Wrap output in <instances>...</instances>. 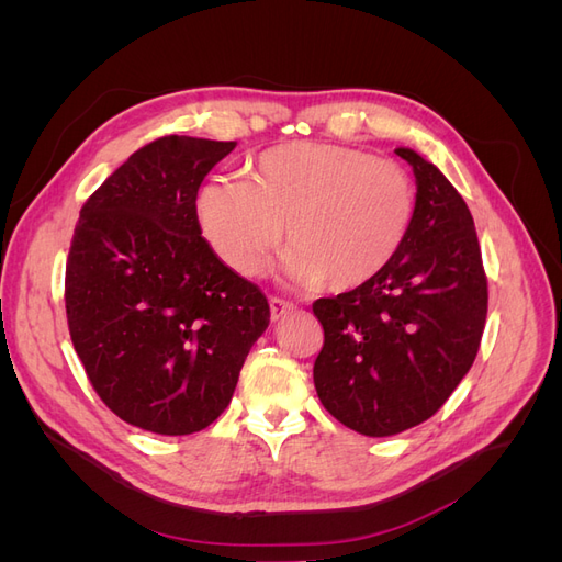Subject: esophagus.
<instances>
[{
    "label": "esophagus",
    "mask_w": 562,
    "mask_h": 562,
    "mask_svg": "<svg viewBox=\"0 0 562 562\" xmlns=\"http://www.w3.org/2000/svg\"><path fill=\"white\" fill-rule=\"evenodd\" d=\"M295 310V304L293 302H285V300H281V297H271L269 300V314H271V321H279V318H283V316H288Z\"/></svg>",
    "instance_id": "34e87169"
}]
</instances>
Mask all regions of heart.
Listing matches in <instances>:
<instances>
[{
	"mask_svg": "<svg viewBox=\"0 0 562 562\" xmlns=\"http://www.w3.org/2000/svg\"><path fill=\"white\" fill-rule=\"evenodd\" d=\"M415 190L405 168L363 149L295 140L265 149L248 180L215 176L199 190L203 236L227 267L255 274L285 236L281 274L349 291L375 279L405 241Z\"/></svg>",
	"mask_w": 562,
	"mask_h": 562,
	"instance_id": "1",
	"label": "heart"
}]
</instances>
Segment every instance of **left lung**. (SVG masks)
Instances as JSON below:
<instances>
[{
    "label": "left lung",
    "instance_id": "obj_1",
    "mask_svg": "<svg viewBox=\"0 0 562 562\" xmlns=\"http://www.w3.org/2000/svg\"><path fill=\"white\" fill-rule=\"evenodd\" d=\"M415 211L398 252L375 279L314 302L323 349L314 386L323 407L363 436L429 419L473 366L487 314L473 217L438 166L411 147Z\"/></svg>",
    "mask_w": 562,
    "mask_h": 562
}]
</instances>
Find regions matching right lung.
Returning <instances> with one entry per match:
<instances>
[{
    "label": "right lung",
    "mask_w": 562,
    "mask_h": 562,
    "mask_svg": "<svg viewBox=\"0 0 562 562\" xmlns=\"http://www.w3.org/2000/svg\"><path fill=\"white\" fill-rule=\"evenodd\" d=\"M236 143L168 135L131 155L83 203L65 310L83 370L133 427L187 436L232 401L269 304L201 236L196 192Z\"/></svg>",
    "instance_id": "obj_1"
}]
</instances>
